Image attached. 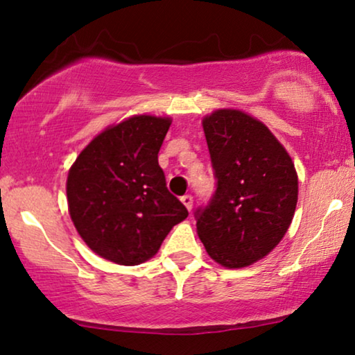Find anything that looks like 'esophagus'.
Returning a JSON list of instances; mask_svg holds the SVG:
<instances>
[{
    "instance_id": "esophagus-1",
    "label": "esophagus",
    "mask_w": 355,
    "mask_h": 355,
    "mask_svg": "<svg viewBox=\"0 0 355 355\" xmlns=\"http://www.w3.org/2000/svg\"><path fill=\"white\" fill-rule=\"evenodd\" d=\"M181 202L184 203V205H186V208H187L189 211L192 210V203H193V197L192 196H189V193H187V196H182L181 197Z\"/></svg>"
}]
</instances>
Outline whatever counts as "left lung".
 I'll use <instances>...</instances> for the list:
<instances>
[{
  "mask_svg": "<svg viewBox=\"0 0 355 355\" xmlns=\"http://www.w3.org/2000/svg\"><path fill=\"white\" fill-rule=\"evenodd\" d=\"M216 191L196 210L208 255L242 268L268 255L293 221L297 174L291 157L263 123L239 110L203 118Z\"/></svg>",
  "mask_w": 355,
  "mask_h": 355,
  "instance_id": "8db88e82",
  "label": "left lung"
}]
</instances>
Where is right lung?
Segmentation results:
<instances>
[{
  "mask_svg": "<svg viewBox=\"0 0 355 355\" xmlns=\"http://www.w3.org/2000/svg\"><path fill=\"white\" fill-rule=\"evenodd\" d=\"M169 125V118L132 116L96 135L69 169L71 220L85 244L106 260L144 263L189 215L168 191L158 164Z\"/></svg>",
  "mask_w": 355,
  "mask_h": 355,
  "instance_id": "obj_1",
  "label": "right lung"
}]
</instances>
